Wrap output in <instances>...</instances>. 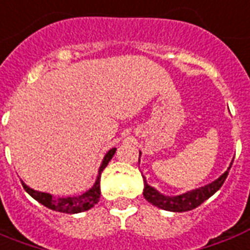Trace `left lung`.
Wrapping results in <instances>:
<instances>
[{"mask_svg":"<svg viewBox=\"0 0 250 250\" xmlns=\"http://www.w3.org/2000/svg\"><path fill=\"white\" fill-rule=\"evenodd\" d=\"M231 167H228V170L224 171L222 176L219 177L218 180H215L214 182L206 185L203 188H195V190H191V191H188V193L181 194V195H176V197L163 195V194L159 193L157 190H155L152 186L146 184V181L144 180V191H143V195H144V198L149 203H152L156 207H159V208L167 209V211H173V212L190 211V209L197 208L198 206H201L203 202L207 201L211 195H214L219 188H222L227 176H228V173H229Z\"/></svg>","mask_w":250,"mask_h":250,"instance_id":"8db88e82","label":"left lung"}]
</instances>
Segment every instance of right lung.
<instances>
[{"instance_id":"obj_1","label":"right lung","mask_w":250,"mask_h":250,"mask_svg":"<svg viewBox=\"0 0 250 250\" xmlns=\"http://www.w3.org/2000/svg\"><path fill=\"white\" fill-rule=\"evenodd\" d=\"M117 148H111L108 150L106 156H104L102 165L100 167V174L98 178L95 181L94 186L87 190L86 193H83V195L79 197H68V198H55L51 194L47 193H41V191H36L34 188H30L27 185H24L22 182V186L31 195L35 201L42 203L45 207L53 209V211H59V212H64V214H79V212H83L90 209L94 205H97L100 202L101 197V188H100V180H101V173L104 170V167H107V164L110 163V160L112 159V156L115 153Z\"/></svg>"}]
</instances>
